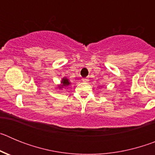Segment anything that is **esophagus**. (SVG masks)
I'll return each mask as SVG.
<instances>
[{
  "label": "esophagus",
  "instance_id": "34e87169",
  "mask_svg": "<svg viewBox=\"0 0 155 155\" xmlns=\"http://www.w3.org/2000/svg\"><path fill=\"white\" fill-rule=\"evenodd\" d=\"M88 81H89V80H88V78H83V79H82V81H83V82H87Z\"/></svg>",
  "mask_w": 155,
  "mask_h": 155
}]
</instances>
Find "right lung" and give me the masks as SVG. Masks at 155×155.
Masks as SVG:
<instances>
[{
    "label": "right lung",
    "mask_w": 155,
    "mask_h": 155,
    "mask_svg": "<svg viewBox=\"0 0 155 155\" xmlns=\"http://www.w3.org/2000/svg\"><path fill=\"white\" fill-rule=\"evenodd\" d=\"M70 84H71V81H69V80H68L67 78H63L62 80H61V84H59L58 85V88L59 89H63L64 87H68V86H69Z\"/></svg>",
    "instance_id": "obj_1"
}]
</instances>
